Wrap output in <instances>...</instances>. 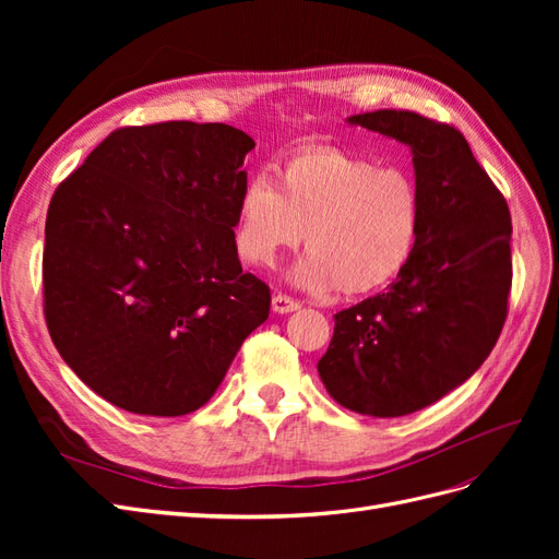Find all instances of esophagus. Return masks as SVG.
<instances>
[{
    "label": "esophagus",
    "instance_id": "1",
    "mask_svg": "<svg viewBox=\"0 0 559 559\" xmlns=\"http://www.w3.org/2000/svg\"><path fill=\"white\" fill-rule=\"evenodd\" d=\"M298 308H300V302L294 300L292 296H286V294H275V296H273V312H277V314L296 312Z\"/></svg>",
    "mask_w": 559,
    "mask_h": 559
}]
</instances>
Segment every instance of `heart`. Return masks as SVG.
Listing matches in <instances>:
<instances>
[{
    "label": "heart",
    "instance_id": "1",
    "mask_svg": "<svg viewBox=\"0 0 559 559\" xmlns=\"http://www.w3.org/2000/svg\"><path fill=\"white\" fill-rule=\"evenodd\" d=\"M421 228V195L401 167L333 146L296 151L275 179L253 173L238 195L235 247L251 265H273L306 238L294 267L312 289L364 296L408 265Z\"/></svg>",
    "mask_w": 559,
    "mask_h": 559
}]
</instances>
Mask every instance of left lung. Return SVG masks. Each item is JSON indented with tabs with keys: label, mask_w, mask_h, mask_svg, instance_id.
Masks as SVG:
<instances>
[{
	"label": "left lung",
	"mask_w": 559,
	"mask_h": 559,
	"mask_svg": "<svg viewBox=\"0 0 559 559\" xmlns=\"http://www.w3.org/2000/svg\"><path fill=\"white\" fill-rule=\"evenodd\" d=\"M347 123L411 146L421 228L386 292L333 317L317 370L343 408L401 417L466 382L497 345L513 280L511 212L456 128L396 109Z\"/></svg>",
	"instance_id": "obj_1"
}]
</instances>
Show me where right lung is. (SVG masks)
<instances>
[{
    "label": "right lung",
    "instance_id": "obj_1",
    "mask_svg": "<svg viewBox=\"0 0 559 559\" xmlns=\"http://www.w3.org/2000/svg\"><path fill=\"white\" fill-rule=\"evenodd\" d=\"M253 146L226 123L118 128L50 198V341L116 408L198 411L267 319V284L242 273L233 233Z\"/></svg>",
    "mask_w": 559,
    "mask_h": 559
}]
</instances>
